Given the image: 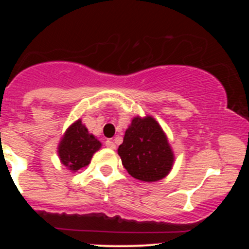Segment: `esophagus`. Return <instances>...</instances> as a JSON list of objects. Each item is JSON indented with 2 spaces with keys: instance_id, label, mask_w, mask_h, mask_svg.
Instances as JSON below:
<instances>
[{
  "instance_id": "34e87169",
  "label": "esophagus",
  "mask_w": 249,
  "mask_h": 249,
  "mask_svg": "<svg viewBox=\"0 0 249 249\" xmlns=\"http://www.w3.org/2000/svg\"><path fill=\"white\" fill-rule=\"evenodd\" d=\"M105 145H107V147L111 148V150H115V148H116V144H115V142L111 141V139H107V141L105 142Z\"/></svg>"
}]
</instances>
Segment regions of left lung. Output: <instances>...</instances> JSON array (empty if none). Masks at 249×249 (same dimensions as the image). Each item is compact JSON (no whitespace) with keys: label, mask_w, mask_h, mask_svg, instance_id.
I'll return each instance as SVG.
<instances>
[{"label":"left lung","mask_w":249,"mask_h":249,"mask_svg":"<svg viewBox=\"0 0 249 249\" xmlns=\"http://www.w3.org/2000/svg\"><path fill=\"white\" fill-rule=\"evenodd\" d=\"M118 154L128 174L145 182L164 179L174 164L166 133L152 116L133 117Z\"/></svg>","instance_id":"obj_1"}]
</instances>
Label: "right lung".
Instances as JSON below:
<instances>
[{
	"mask_svg": "<svg viewBox=\"0 0 249 249\" xmlns=\"http://www.w3.org/2000/svg\"><path fill=\"white\" fill-rule=\"evenodd\" d=\"M101 147L102 142L92 133H89L87 126L78 119L63 134L57 153L62 164L75 173L88 166L93 154Z\"/></svg>",
	"mask_w": 249,
	"mask_h": 249,
	"instance_id": "right-lung-1",
	"label": "right lung"
}]
</instances>
